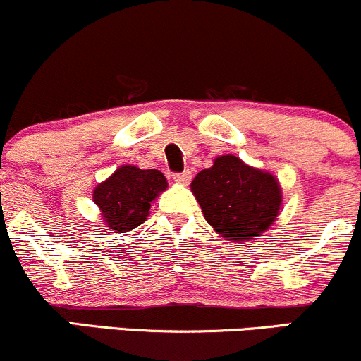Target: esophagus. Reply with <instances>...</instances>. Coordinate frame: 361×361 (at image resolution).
<instances>
[{
    "mask_svg": "<svg viewBox=\"0 0 361 361\" xmlns=\"http://www.w3.org/2000/svg\"><path fill=\"white\" fill-rule=\"evenodd\" d=\"M173 180L179 182V184H188V182L191 180V172H189V170H184V172L176 173V176H173Z\"/></svg>",
    "mask_w": 361,
    "mask_h": 361,
    "instance_id": "esophagus-1",
    "label": "esophagus"
}]
</instances>
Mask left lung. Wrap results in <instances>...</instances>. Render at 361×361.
Segmentation results:
<instances>
[{
	"label": "left lung",
	"mask_w": 361,
	"mask_h": 361,
	"mask_svg": "<svg viewBox=\"0 0 361 361\" xmlns=\"http://www.w3.org/2000/svg\"><path fill=\"white\" fill-rule=\"evenodd\" d=\"M191 191L206 221L233 242L268 230L281 204L276 179L233 155L218 157L213 167L201 170Z\"/></svg>",
	"instance_id": "8db88e82"
}]
</instances>
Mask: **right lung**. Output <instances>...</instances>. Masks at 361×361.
<instances>
[{
    "label": "right lung",
    "instance_id": "1",
    "mask_svg": "<svg viewBox=\"0 0 361 361\" xmlns=\"http://www.w3.org/2000/svg\"><path fill=\"white\" fill-rule=\"evenodd\" d=\"M165 189L167 179L160 170L124 165L97 185L93 201L102 209L104 220L111 230L123 233L147 220L152 201Z\"/></svg>",
    "mask_w": 361,
    "mask_h": 361
}]
</instances>
